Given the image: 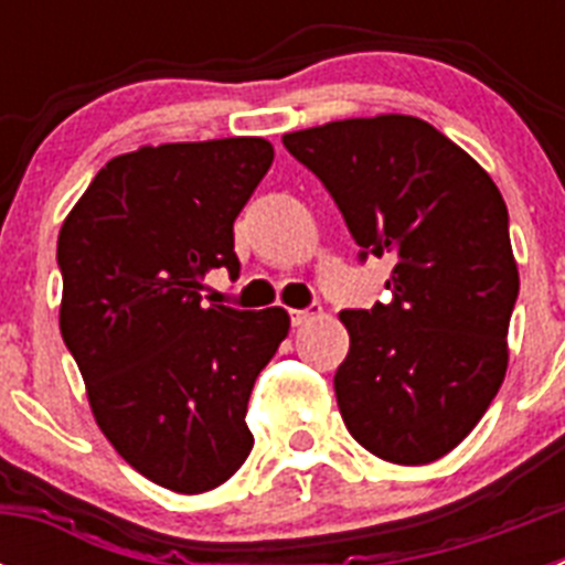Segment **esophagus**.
Here are the masks:
<instances>
[{
	"label": "esophagus",
	"instance_id": "esophagus-1",
	"mask_svg": "<svg viewBox=\"0 0 565 565\" xmlns=\"http://www.w3.org/2000/svg\"><path fill=\"white\" fill-rule=\"evenodd\" d=\"M319 313H322V308H319V306L302 308V311H291V326H294V328L306 326V322H311V319H317Z\"/></svg>",
	"mask_w": 565,
	"mask_h": 565
}]
</instances>
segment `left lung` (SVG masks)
<instances>
[{"instance_id":"left-lung-1","label":"left lung","mask_w":565,"mask_h":565,"mask_svg":"<svg viewBox=\"0 0 565 565\" xmlns=\"http://www.w3.org/2000/svg\"><path fill=\"white\" fill-rule=\"evenodd\" d=\"M326 183L359 257L393 254V299L342 311L333 376L344 427L391 463L438 461L472 433L509 364L518 263L481 163L413 115L344 118L282 135Z\"/></svg>"}]
</instances>
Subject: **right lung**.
<instances>
[{"mask_svg": "<svg viewBox=\"0 0 565 565\" xmlns=\"http://www.w3.org/2000/svg\"><path fill=\"white\" fill-rule=\"evenodd\" d=\"M274 161L266 138L118 154L58 232V328L115 452L181 495L246 461L254 379L288 337L286 308L201 306L212 268L239 274L234 217Z\"/></svg>", "mask_w": 565, "mask_h": 565, "instance_id": "right-lung-1", "label": "right lung"}]
</instances>
